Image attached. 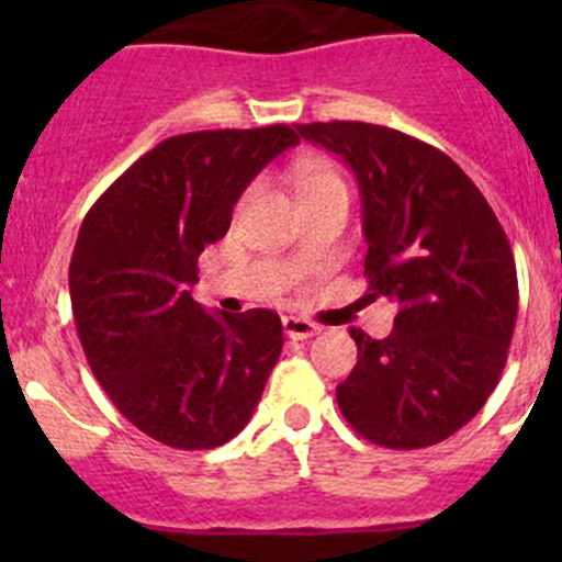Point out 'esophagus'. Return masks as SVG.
Returning a JSON list of instances; mask_svg holds the SVG:
<instances>
[{
    "instance_id": "1",
    "label": "esophagus",
    "mask_w": 562,
    "mask_h": 562,
    "mask_svg": "<svg viewBox=\"0 0 562 562\" xmlns=\"http://www.w3.org/2000/svg\"><path fill=\"white\" fill-rule=\"evenodd\" d=\"M282 328H285V334L291 339H310L321 331V326H317V323L307 321V317H296V315L282 317Z\"/></svg>"
}]
</instances>
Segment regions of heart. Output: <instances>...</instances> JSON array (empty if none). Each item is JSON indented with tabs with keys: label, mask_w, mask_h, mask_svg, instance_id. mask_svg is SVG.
<instances>
[{
	"label": "heart",
	"mask_w": 562,
	"mask_h": 562,
	"mask_svg": "<svg viewBox=\"0 0 562 562\" xmlns=\"http://www.w3.org/2000/svg\"><path fill=\"white\" fill-rule=\"evenodd\" d=\"M299 195H321V192H345V181L334 168L323 162H304L296 171Z\"/></svg>",
	"instance_id": "b5f03b06"
}]
</instances>
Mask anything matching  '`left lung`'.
I'll return each instance as SVG.
<instances>
[{
    "instance_id": "obj_1",
    "label": "left lung",
    "mask_w": 562,
    "mask_h": 562,
    "mask_svg": "<svg viewBox=\"0 0 562 562\" xmlns=\"http://www.w3.org/2000/svg\"><path fill=\"white\" fill-rule=\"evenodd\" d=\"M342 157L361 192L370 299L400 307L389 337L350 328L359 361L342 416L386 449L451 438L495 391L517 323V266L495 212L435 146L367 122L296 124Z\"/></svg>"
}]
</instances>
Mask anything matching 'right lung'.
I'll return each mask as SVG.
<instances>
[{"label": "right lung", "mask_w": 562, "mask_h": 562, "mask_svg": "<svg viewBox=\"0 0 562 562\" xmlns=\"http://www.w3.org/2000/svg\"><path fill=\"white\" fill-rule=\"evenodd\" d=\"M296 130L166 138L98 198L78 231L70 302L89 367L130 424L171 449H217L247 427L282 350L271 310L206 313L198 255Z\"/></svg>", "instance_id": "obj_1"}]
</instances>
